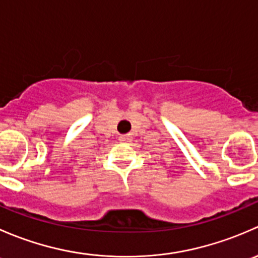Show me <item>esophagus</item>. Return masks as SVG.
Returning a JSON list of instances; mask_svg holds the SVG:
<instances>
[{
	"label": "esophagus",
	"instance_id": "esophagus-1",
	"mask_svg": "<svg viewBox=\"0 0 258 258\" xmlns=\"http://www.w3.org/2000/svg\"><path fill=\"white\" fill-rule=\"evenodd\" d=\"M132 140V137L130 135H121L119 136V141L121 142H130Z\"/></svg>",
	"mask_w": 258,
	"mask_h": 258
}]
</instances>
